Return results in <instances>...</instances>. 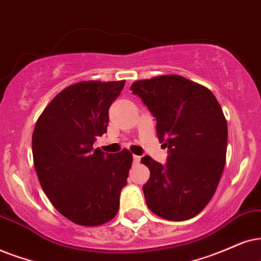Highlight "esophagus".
Here are the masks:
<instances>
[{"label":"esophagus","mask_w":261,"mask_h":261,"mask_svg":"<svg viewBox=\"0 0 261 261\" xmlns=\"http://www.w3.org/2000/svg\"><path fill=\"white\" fill-rule=\"evenodd\" d=\"M134 163L135 164H140V161H141V156H138V155H134Z\"/></svg>","instance_id":"1"}]
</instances>
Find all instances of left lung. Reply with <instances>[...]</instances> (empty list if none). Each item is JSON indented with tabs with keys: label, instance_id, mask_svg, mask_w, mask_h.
Here are the masks:
<instances>
[{
	"label": "left lung",
	"instance_id": "1",
	"mask_svg": "<svg viewBox=\"0 0 261 261\" xmlns=\"http://www.w3.org/2000/svg\"><path fill=\"white\" fill-rule=\"evenodd\" d=\"M156 120L158 138L167 147L163 165L143 156L150 177L143 186L151 212L180 222L199 214L212 199L222 177L227 124L208 89L180 75H159L131 85Z\"/></svg>",
	"mask_w": 261,
	"mask_h": 261
}]
</instances>
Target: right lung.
Returning <instances> with one entry per match:
<instances>
[{
	"label": "right lung",
	"instance_id": "right-lung-1",
	"mask_svg": "<svg viewBox=\"0 0 261 261\" xmlns=\"http://www.w3.org/2000/svg\"><path fill=\"white\" fill-rule=\"evenodd\" d=\"M125 81L81 82L53 98L36 123V173L53 206L71 222L96 226L119 210L133 154L103 153L92 144L107 133L112 102Z\"/></svg>",
	"mask_w": 261,
	"mask_h": 261
}]
</instances>
